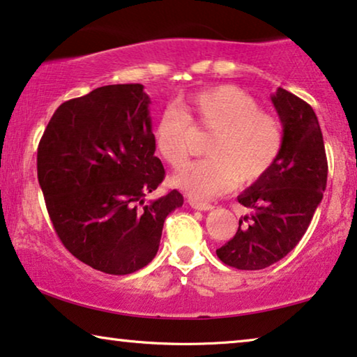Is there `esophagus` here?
<instances>
[{
	"label": "esophagus",
	"instance_id": "esophagus-1",
	"mask_svg": "<svg viewBox=\"0 0 357 357\" xmlns=\"http://www.w3.org/2000/svg\"><path fill=\"white\" fill-rule=\"evenodd\" d=\"M189 205L195 210H202V212H207V210H212L213 205L212 204H207V202H197V200L194 199H189Z\"/></svg>",
	"mask_w": 357,
	"mask_h": 357
}]
</instances>
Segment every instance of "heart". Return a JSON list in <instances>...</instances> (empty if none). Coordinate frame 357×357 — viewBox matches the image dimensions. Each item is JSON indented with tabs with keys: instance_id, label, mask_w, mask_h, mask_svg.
I'll use <instances>...</instances> for the list:
<instances>
[{
	"instance_id": "obj_1",
	"label": "heart",
	"mask_w": 357,
	"mask_h": 357,
	"mask_svg": "<svg viewBox=\"0 0 357 357\" xmlns=\"http://www.w3.org/2000/svg\"><path fill=\"white\" fill-rule=\"evenodd\" d=\"M212 130L208 157L185 165L174 184L192 199H212L239 183H252L277 160L283 134L278 119L257 107L236 85H215L185 98L181 108L168 105L155 123L153 139L167 163L178 168L192 147L194 128Z\"/></svg>"
}]
</instances>
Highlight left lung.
<instances>
[{
  "label": "left lung",
  "instance_id": "obj_1",
  "mask_svg": "<svg viewBox=\"0 0 357 357\" xmlns=\"http://www.w3.org/2000/svg\"><path fill=\"white\" fill-rule=\"evenodd\" d=\"M283 124V144L268 172L238 202L250 210L227 244L217 249L223 264L262 270L289 254L307 231L327 188L324 135L312 107L284 89L272 97Z\"/></svg>",
  "mask_w": 357,
  "mask_h": 357
}]
</instances>
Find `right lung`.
Listing matches in <instances>:
<instances>
[{"label": "right lung", "instance_id": "right-lung-1", "mask_svg": "<svg viewBox=\"0 0 357 357\" xmlns=\"http://www.w3.org/2000/svg\"><path fill=\"white\" fill-rule=\"evenodd\" d=\"M142 84L105 85L59 105L40 139L37 174L53 228L80 262L109 275L144 268L165 218L183 205L162 184Z\"/></svg>", "mask_w": 357, "mask_h": 357}]
</instances>
